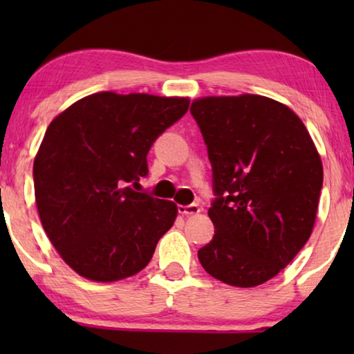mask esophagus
I'll list each match as a JSON object with an SVG mask.
<instances>
[{
  "label": "esophagus",
  "instance_id": "esophagus-1",
  "mask_svg": "<svg viewBox=\"0 0 354 354\" xmlns=\"http://www.w3.org/2000/svg\"><path fill=\"white\" fill-rule=\"evenodd\" d=\"M177 211H178V214H182V216H193V214H198V212L201 211V207L198 205H187V206L180 205V206H177Z\"/></svg>",
  "mask_w": 354,
  "mask_h": 354
}]
</instances>
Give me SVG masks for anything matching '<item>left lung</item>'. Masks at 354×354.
Returning a JSON list of instances; mask_svg holds the SVG:
<instances>
[{"instance_id":"1","label":"left lung","mask_w":354,"mask_h":354,"mask_svg":"<svg viewBox=\"0 0 354 354\" xmlns=\"http://www.w3.org/2000/svg\"><path fill=\"white\" fill-rule=\"evenodd\" d=\"M212 167L214 236L198 250L205 270L256 287L287 268L316 221L322 162L301 119L259 95L192 103Z\"/></svg>"}]
</instances>
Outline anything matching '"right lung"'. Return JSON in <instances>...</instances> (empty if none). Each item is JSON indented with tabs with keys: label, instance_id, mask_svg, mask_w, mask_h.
Segmentation results:
<instances>
[{
	"label": "right lung",
	"instance_id": "1",
	"mask_svg": "<svg viewBox=\"0 0 354 354\" xmlns=\"http://www.w3.org/2000/svg\"><path fill=\"white\" fill-rule=\"evenodd\" d=\"M188 104L103 91L79 100L46 129L33 161L38 214L53 246L82 277L114 282L151 261L177 206L135 187L148 176L153 143Z\"/></svg>",
	"mask_w": 354,
	"mask_h": 354
}]
</instances>
